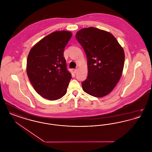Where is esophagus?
<instances>
[{"mask_svg":"<svg viewBox=\"0 0 152 152\" xmlns=\"http://www.w3.org/2000/svg\"><path fill=\"white\" fill-rule=\"evenodd\" d=\"M78 68H76V69H74V72L75 73H76V72H77V71H78Z\"/></svg>","mask_w":152,"mask_h":152,"instance_id":"34e87169","label":"esophagus"}]
</instances>
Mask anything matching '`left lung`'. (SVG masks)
<instances>
[{
  "label": "left lung",
  "instance_id": "left-lung-1",
  "mask_svg": "<svg viewBox=\"0 0 152 152\" xmlns=\"http://www.w3.org/2000/svg\"><path fill=\"white\" fill-rule=\"evenodd\" d=\"M76 38L87 58L88 77L81 83L83 91L96 97L108 94L123 73L122 47L112 34L92 27L79 30Z\"/></svg>",
  "mask_w": 152,
  "mask_h": 152
}]
</instances>
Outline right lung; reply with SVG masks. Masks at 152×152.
I'll return each instance as SVG.
<instances>
[{"mask_svg":"<svg viewBox=\"0 0 152 152\" xmlns=\"http://www.w3.org/2000/svg\"><path fill=\"white\" fill-rule=\"evenodd\" d=\"M72 34L55 31L44 37L29 51L27 73L38 94L49 100H56L66 93L71 73L64 57L65 46Z\"/></svg>","mask_w":152,"mask_h":152,"instance_id":"1","label":"right lung"}]
</instances>
